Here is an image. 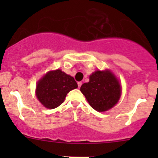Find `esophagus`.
Returning <instances> with one entry per match:
<instances>
[{
    "label": "esophagus",
    "mask_w": 158,
    "mask_h": 158,
    "mask_svg": "<svg viewBox=\"0 0 158 158\" xmlns=\"http://www.w3.org/2000/svg\"><path fill=\"white\" fill-rule=\"evenodd\" d=\"M77 84H78V87H79V88H80L81 85V84H82V83H81V81H79V82H78Z\"/></svg>",
    "instance_id": "1"
}]
</instances>
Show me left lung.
Segmentation results:
<instances>
[{"instance_id":"obj_1","label":"left lung","mask_w":158,"mask_h":158,"mask_svg":"<svg viewBox=\"0 0 158 158\" xmlns=\"http://www.w3.org/2000/svg\"><path fill=\"white\" fill-rule=\"evenodd\" d=\"M90 106L97 111L110 109L118 102L121 96V85L109 70H97L89 77V81L80 88Z\"/></svg>"}]
</instances>
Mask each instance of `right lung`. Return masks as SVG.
Returning <instances> with one entry per match:
<instances>
[{
  "label": "right lung",
  "mask_w": 158,
  "mask_h": 158,
  "mask_svg": "<svg viewBox=\"0 0 158 158\" xmlns=\"http://www.w3.org/2000/svg\"><path fill=\"white\" fill-rule=\"evenodd\" d=\"M77 88L73 77L58 69L48 72L38 81L35 95L44 107L53 109L64 102L70 90Z\"/></svg>",
  "instance_id": "obj_1"
}]
</instances>
